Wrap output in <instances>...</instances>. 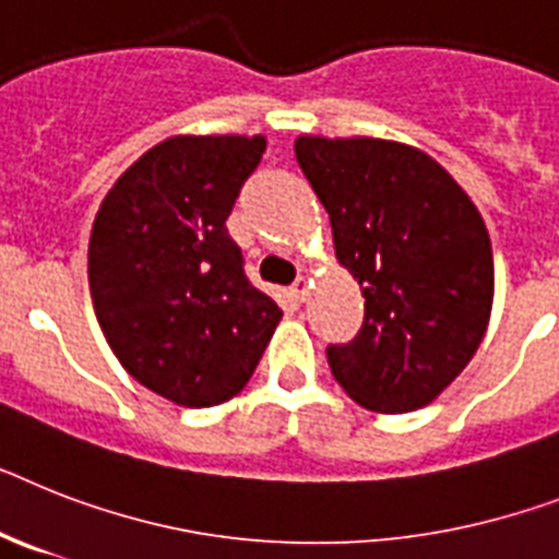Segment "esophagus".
Listing matches in <instances>:
<instances>
[{"label":"esophagus","instance_id":"esophagus-1","mask_svg":"<svg viewBox=\"0 0 559 559\" xmlns=\"http://www.w3.org/2000/svg\"><path fill=\"white\" fill-rule=\"evenodd\" d=\"M308 290H311V283H308V276H299L297 283L290 285V297L299 299V302H302V299L308 297Z\"/></svg>","mask_w":559,"mask_h":559}]
</instances>
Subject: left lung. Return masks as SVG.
<instances>
[{
	"label": "left lung",
	"instance_id": "8db88e82",
	"mask_svg": "<svg viewBox=\"0 0 559 559\" xmlns=\"http://www.w3.org/2000/svg\"><path fill=\"white\" fill-rule=\"evenodd\" d=\"M294 154L329 211L336 262L366 297L359 334L329 345L334 380L377 414L435 403L477 354L495 306L477 205L405 142L302 133Z\"/></svg>",
	"mask_w": 559,
	"mask_h": 559
}]
</instances>
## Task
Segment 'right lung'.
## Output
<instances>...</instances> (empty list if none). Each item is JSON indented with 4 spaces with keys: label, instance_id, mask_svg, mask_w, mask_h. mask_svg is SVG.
I'll return each instance as SVG.
<instances>
[{
    "label": "right lung",
    "instance_id": "obj_1",
    "mask_svg": "<svg viewBox=\"0 0 559 559\" xmlns=\"http://www.w3.org/2000/svg\"><path fill=\"white\" fill-rule=\"evenodd\" d=\"M262 151V133L168 136L114 182L91 228L87 285L110 352L186 408L246 389L283 320L225 228Z\"/></svg>",
    "mask_w": 559,
    "mask_h": 559
}]
</instances>
